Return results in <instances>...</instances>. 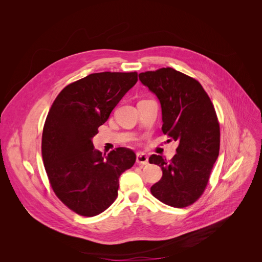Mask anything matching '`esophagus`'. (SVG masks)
<instances>
[{"mask_svg":"<svg viewBox=\"0 0 262 262\" xmlns=\"http://www.w3.org/2000/svg\"><path fill=\"white\" fill-rule=\"evenodd\" d=\"M136 160H137V162H138L139 164H146L148 162V157H147L146 154L138 153V154H137Z\"/></svg>","mask_w":262,"mask_h":262,"instance_id":"obj_1","label":"esophagus"}]
</instances>
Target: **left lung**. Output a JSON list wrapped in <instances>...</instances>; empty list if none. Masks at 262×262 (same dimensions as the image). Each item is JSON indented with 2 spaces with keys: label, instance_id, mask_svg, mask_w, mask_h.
Segmentation results:
<instances>
[{
  "label": "left lung",
  "instance_id": "obj_1",
  "mask_svg": "<svg viewBox=\"0 0 262 262\" xmlns=\"http://www.w3.org/2000/svg\"><path fill=\"white\" fill-rule=\"evenodd\" d=\"M139 79L159 100L162 133L178 143L171 160L155 154L148 158L162 170L150 192L163 204L186 207L203 194L219 156L214 107L198 80L173 68L140 73Z\"/></svg>",
  "mask_w": 262,
  "mask_h": 262
}]
</instances>
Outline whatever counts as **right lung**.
<instances>
[{
    "instance_id": "right-lung-1",
    "label": "right lung",
    "mask_w": 262,
    "mask_h": 262,
    "mask_svg": "<svg viewBox=\"0 0 262 262\" xmlns=\"http://www.w3.org/2000/svg\"><path fill=\"white\" fill-rule=\"evenodd\" d=\"M137 80L136 72L89 74L63 88L48 114L41 149L49 181L58 199L80 215L106 210L118 196L120 175L136 161L126 147L103 156L92 138Z\"/></svg>"
}]
</instances>
